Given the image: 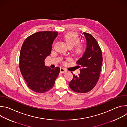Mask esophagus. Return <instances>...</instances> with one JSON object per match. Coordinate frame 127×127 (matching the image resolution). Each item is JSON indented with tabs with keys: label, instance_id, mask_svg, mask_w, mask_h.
Masks as SVG:
<instances>
[{
	"label": "esophagus",
	"instance_id": "obj_1",
	"mask_svg": "<svg viewBox=\"0 0 127 127\" xmlns=\"http://www.w3.org/2000/svg\"><path fill=\"white\" fill-rule=\"evenodd\" d=\"M60 72H61V73H66V72H67V70L63 68H60Z\"/></svg>",
	"mask_w": 127,
	"mask_h": 127
}]
</instances>
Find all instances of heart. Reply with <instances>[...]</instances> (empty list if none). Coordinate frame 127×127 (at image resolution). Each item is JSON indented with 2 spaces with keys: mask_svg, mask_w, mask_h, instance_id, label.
Masks as SVG:
<instances>
[{
  "mask_svg": "<svg viewBox=\"0 0 127 127\" xmlns=\"http://www.w3.org/2000/svg\"><path fill=\"white\" fill-rule=\"evenodd\" d=\"M63 39L68 47H72L76 45L75 51L77 54H80L82 53L83 46L81 44L78 43L80 39L76 33L73 32H67L63 35Z\"/></svg>",
  "mask_w": 127,
  "mask_h": 127,
  "instance_id": "b5f03b06",
  "label": "heart"
}]
</instances>
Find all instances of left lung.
I'll return each instance as SVG.
<instances>
[{
    "instance_id": "obj_1",
    "label": "left lung",
    "mask_w": 127,
    "mask_h": 127,
    "mask_svg": "<svg viewBox=\"0 0 127 127\" xmlns=\"http://www.w3.org/2000/svg\"><path fill=\"white\" fill-rule=\"evenodd\" d=\"M86 40V48L82 56L76 62L80 69L78 76L73 77L69 83L74 92L86 93L96 85L100 75L102 56L101 49L96 40L88 33L83 32Z\"/></svg>"
}]
</instances>
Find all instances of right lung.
I'll return each mask as SVG.
<instances>
[{
  "instance_id": "add662e5",
  "label": "right lung",
  "mask_w": 127,
  "mask_h": 127,
  "mask_svg": "<svg viewBox=\"0 0 127 127\" xmlns=\"http://www.w3.org/2000/svg\"><path fill=\"white\" fill-rule=\"evenodd\" d=\"M57 32H35L24 42L20 56V69L28 87L37 93L49 91L55 84L60 68L51 69L45 65V59L50 55L53 42Z\"/></svg>"
}]
</instances>
